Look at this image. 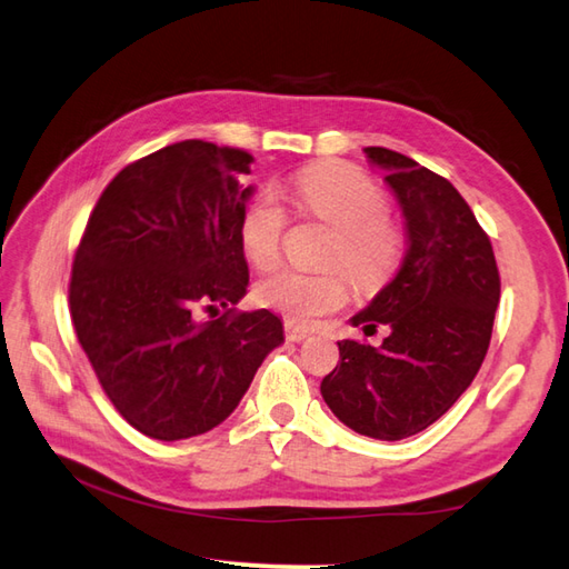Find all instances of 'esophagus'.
Wrapping results in <instances>:
<instances>
[{
    "mask_svg": "<svg viewBox=\"0 0 569 569\" xmlns=\"http://www.w3.org/2000/svg\"><path fill=\"white\" fill-rule=\"evenodd\" d=\"M283 330H286V337L291 342H303L306 337H310V332L306 330V328H300V325H296V322H291V320H286L283 322Z\"/></svg>",
    "mask_w": 569,
    "mask_h": 569,
    "instance_id": "1",
    "label": "esophagus"
}]
</instances>
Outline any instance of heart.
Listing matches in <instances>:
<instances>
[{
	"label": "heart",
	"mask_w": 569,
	"mask_h": 569,
	"mask_svg": "<svg viewBox=\"0 0 569 569\" xmlns=\"http://www.w3.org/2000/svg\"><path fill=\"white\" fill-rule=\"evenodd\" d=\"M291 192L300 212L332 229L328 261L342 266L359 291L371 293L389 283L403 257V232L386 212L389 200L377 180L352 163L322 161L298 171ZM286 224V210L271 192H259L241 212V249L259 271L273 269L281 259ZM257 298L288 320L308 325L340 310L349 286L337 269L320 273L281 269L263 278Z\"/></svg>",
	"instance_id": "obj_1"
}]
</instances>
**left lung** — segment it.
I'll list each match as a JSON object with an SVG mask.
<instances>
[{
    "label": "left lung",
    "mask_w": 569,
    "mask_h": 569,
    "mask_svg": "<svg viewBox=\"0 0 569 569\" xmlns=\"http://www.w3.org/2000/svg\"><path fill=\"white\" fill-rule=\"evenodd\" d=\"M406 217L408 251L352 325H389L381 347L342 340L320 393L347 428L377 440L426 430L475 381L487 357L501 278L491 241L450 180L408 156L367 147Z\"/></svg>",
    "instance_id": "obj_1"
}]
</instances>
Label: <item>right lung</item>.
<instances>
[{"label": "right lung", "instance_id": "1", "mask_svg": "<svg viewBox=\"0 0 569 569\" xmlns=\"http://www.w3.org/2000/svg\"><path fill=\"white\" fill-rule=\"evenodd\" d=\"M251 161L200 139L143 156L104 188L78 244V342L112 406L153 440L220 426L283 342L273 312L234 310L249 286L239 222Z\"/></svg>", "mask_w": 569, "mask_h": 569}]
</instances>
